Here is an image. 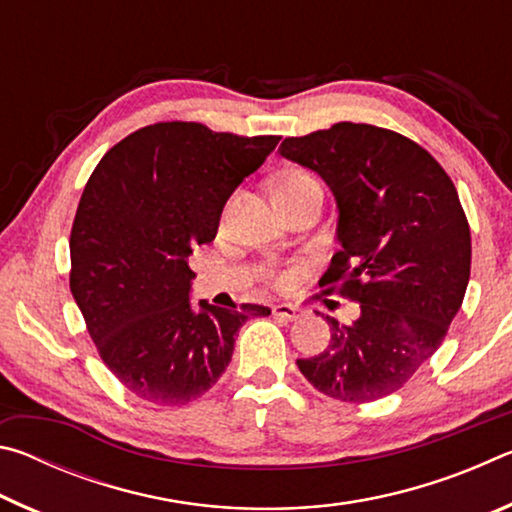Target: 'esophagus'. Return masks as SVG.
<instances>
[{"instance_id": "34e87169", "label": "esophagus", "mask_w": 512, "mask_h": 512, "mask_svg": "<svg viewBox=\"0 0 512 512\" xmlns=\"http://www.w3.org/2000/svg\"><path fill=\"white\" fill-rule=\"evenodd\" d=\"M273 316L284 318V320H296V318L300 316V311H298V307H293V305H287V302H282V305H275V307H273Z\"/></svg>"}]
</instances>
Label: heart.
<instances>
[{"label":"heart","mask_w":512,"mask_h":512,"mask_svg":"<svg viewBox=\"0 0 512 512\" xmlns=\"http://www.w3.org/2000/svg\"><path fill=\"white\" fill-rule=\"evenodd\" d=\"M305 185H318V183H316V178L311 176V173L293 169L289 173H284V176L277 180L275 192H280V189H291V187H305Z\"/></svg>","instance_id":"b5f03b06"}]
</instances>
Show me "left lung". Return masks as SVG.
<instances>
[{
  "label": "left lung",
  "mask_w": 512,
  "mask_h": 512,
  "mask_svg": "<svg viewBox=\"0 0 512 512\" xmlns=\"http://www.w3.org/2000/svg\"><path fill=\"white\" fill-rule=\"evenodd\" d=\"M280 155L332 189L341 250L320 284L359 302L348 325L327 316V350L298 368L334 400H381L440 348L463 305L472 239L456 187L420 144L370 124L287 137Z\"/></svg>",
  "instance_id": "obj_1"
}]
</instances>
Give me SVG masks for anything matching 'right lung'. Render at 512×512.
<instances>
[{
  "mask_svg": "<svg viewBox=\"0 0 512 512\" xmlns=\"http://www.w3.org/2000/svg\"><path fill=\"white\" fill-rule=\"evenodd\" d=\"M277 142L162 121L124 137L92 171L69 237V289L103 363L142 400L180 406L205 395L239 327L271 314L194 305L187 259L216 237L223 205Z\"/></svg>",
  "mask_w": 512,
  "mask_h": 512,
  "instance_id": "add662e5",
  "label": "right lung"
}]
</instances>
